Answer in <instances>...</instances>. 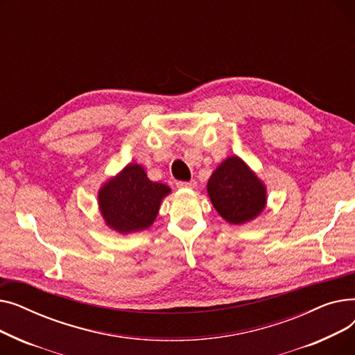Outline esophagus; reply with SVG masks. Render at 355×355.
I'll list each match as a JSON object with an SVG mask.
<instances>
[{
  "instance_id": "esophagus-1",
  "label": "esophagus",
  "mask_w": 355,
  "mask_h": 355,
  "mask_svg": "<svg viewBox=\"0 0 355 355\" xmlns=\"http://www.w3.org/2000/svg\"><path fill=\"white\" fill-rule=\"evenodd\" d=\"M196 185H197V182L194 180H191V181H178L177 182L178 189H196Z\"/></svg>"
}]
</instances>
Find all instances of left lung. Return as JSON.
Returning <instances> with one entry per match:
<instances>
[{
    "instance_id": "obj_1",
    "label": "left lung",
    "mask_w": 355,
    "mask_h": 355,
    "mask_svg": "<svg viewBox=\"0 0 355 355\" xmlns=\"http://www.w3.org/2000/svg\"><path fill=\"white\" fill-rule=\"evenodd\" d=\"M207 193L217 213L230 225H245L266 206L265 184L236 155L216 168Z\"/></svg>"
}]
</instances>
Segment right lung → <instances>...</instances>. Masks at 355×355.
<instances>
[{
  "label": "right lung",
  "mask_w": 355,
  "mask_h": 355,
  "mask_svg": "<svg viewBox=\"0 0 355 355\" xmlns=\"http://www.w3.org/2000/svg\"><path fill=\"white\" fill-rule=\"evenodd\" d=\"M170 193L168 185L149 180L141 165L129 164L101 187L99 210L110 229L122 234L139 232L153 225Z\"/></svg>",
  "instance_id": "add662e5"
}]
</instances>
